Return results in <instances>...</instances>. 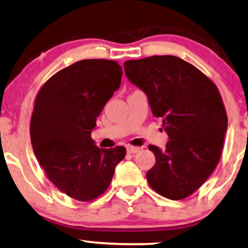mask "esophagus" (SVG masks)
<instances>
[{
	"mask_svg": "<svg viewBox=\"0 0 248 248\" xmlns=\"http://www.w3.org/2000/svg\"><path fill=\"white\" fill-rule=\"evenodd\" d=\"M140 151V147H135V146H128L127 147V152L129 154H135L137 153V152Z\"/></svg>",
	"mask_w": 248,
	"mask_h": 248,
	"instance_id": "esophagus-1",
	"label": "esophagus"
}]
</instances>
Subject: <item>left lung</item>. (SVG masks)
Listing matches in <instances>:
<instances>
[{
    "label": "left lung",
    "mask_w": 248,
    "mask_h": 248,
    "mask_svg": "<svg viewBox=\"0 0 248 248\" xmlns=\"http://www.w3.org/2000/svg\"><path fill=\"white\" fill-rule=\"evenodd\" d=\"M131 84L143 91L152 113L163 120L164 150L150 145L155 164L150 186L169 200H183L199 189L219 162L228 119L217 86L199 69L173 55L124 63Z\"/></svg>",
    "instance_id": "8db88e82"
}]
</instances>
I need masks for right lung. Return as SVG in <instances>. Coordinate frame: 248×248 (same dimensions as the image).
I'll list each match as a JSON object with an SVG mask.
<instances>
[{
  "instance_id": "right-lung-1",
  "label": "right lung",
  "mask_w": 248,
  "mask_h": 248,
  "mask_svg": "<svg viewBox=\"0 0 248 248\" xmlns=\"http://www.w3.org/2000/svg\"><path fill=\"white\" fill-rule=\"evenodd\" d=\"M122 69L104 59L81 60L45 82L31 120L35 156L46 176L72 199L87 202L108 189L126 148H100L96 118L120 87Z\"/></svg>"
}]
</instances>
